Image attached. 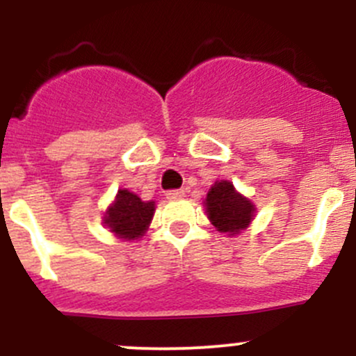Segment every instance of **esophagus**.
Here are the masks:
<instances>
[{
    "label": "esophagus",
    "mask_w": 356,
    "mask_h": 356,
    "mask_svg": "<svg viewBox=\"0 0 356 356\" xmlns=\"http://www.w3.org/2000/svg\"><path fill=\"white\" fill-rule=\"evenodd\" d=\"M167 200H181L184 196V189H170V191L165 193Z\"/></svg>",
    "instance_id": "1"
}]
</instances>
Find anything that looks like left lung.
Here are the masks:
<instances>
[{
  "instance_id": "left-lung-1",
  "label": "left lung",
  "mask_w": 356,
  "mask_h": 356,
  "mask_svg": "<svg viewBox=\"0 0 356 356\" xmlns=\"http://www.w3.org/2000/svg\"><path fill=\"white\" fill-rule=\"evenodd\" d=\"M204 204L208 218L220 232L238 234L248 227L253 217V204L236 193L234 186L227 181L215 182L208 191Z\"/></svg>"
}]
</instances>
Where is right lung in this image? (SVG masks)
<instances>
[{
	"instance_id": "1",
	"label": "right lung",
	"mask_w": 356,
	"mask_h": 356,
	"mask_svg": "<svg viewBox=\"0 0 356 356\" xmlns=\"http://www.w3.org/2000/svg\"><path fill=\"white\" fill-rule=\"evenodd\" d=\"M153 213H155L153 201L146 203L134 193L120 189L115 203L106 211L105 224L118 238L131 241V239H138L145 234Z\"/></svg>"
}]
</instances>
